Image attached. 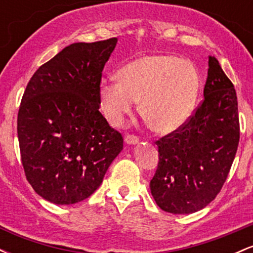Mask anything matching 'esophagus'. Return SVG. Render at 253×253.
<instances>
[{
    "label": "esophagus",
    "instance_id": "obj_1",
    "mask_svg": "<svg viewBox=\"0 0 253 253\" xmlns=\"http://www.w3.org/2000/svg\"><path fill=\"white\" fill-rule=\"evenodd\" d=\"M125 143L128 144V145H136L139 143V139H138V136L128 134V135L125 136Z\"/></svg>",
    "mask_w": 253,
    "mask_h": 253
}]
</instances>
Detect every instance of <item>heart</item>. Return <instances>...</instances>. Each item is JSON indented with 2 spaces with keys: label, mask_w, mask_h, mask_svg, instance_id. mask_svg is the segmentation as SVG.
Listing matches in <instances>:
<instances>
[{
  "label": "heart",
  "mask_w": 253,
  "mask_h": 253,
  "mask_svg": "<svg viewBox=\"0 0 253 253\" xmlns=\"http://www.w3.org/2000/svg\"><path fill=\"white\" fill-rule=\"evenodd\" d=\"M199 90V74L189 60L147 54L127 63L100 83L101 109L119 126L140 100V113L158 133H172L188 121Z\"/></svg>",
  "instance_id": "b5f03b06"
}]
</instances>
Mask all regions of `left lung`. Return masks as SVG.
Segmentation results:
<instances>
[{"instance_id":"1","label":"left lung","mask_w":253,"mask_h":253,"mask_svg":"<svg viewBox=\"0 0 253 253\" xmlns=\"http://www.w3.org/2000/svg\"><path fill=\"white\" fill-rule=\"evenodd\" d=\"M203 101L181 128L157 141L159 163L150 182L161 210L172 214L201 211L227 178L239 144L233 84L215 57L208 60Z\"/></svg>"}]
</instances>
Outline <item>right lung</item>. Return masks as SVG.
Segmentation results:
<instances>
[{"label": "right lung", "mask_w": 253, "mask_h": 253, "mask_svg": "<svg viewBox=\"0 0 253 253\" xmlns=\"http://www.w3.org/2000/svg\"><path fill=\"white\" fill-rule=\"evenodd\" d=\"M118 39L75 42L34 72L19 114L26 178L54 205H74L101 185L124 139L100 113V83Z\"/></svg>", "instance_id": "1"}]
</instances>
